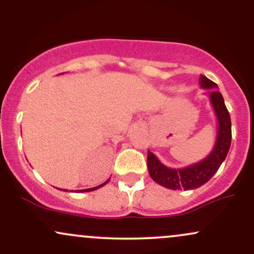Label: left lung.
<instances>
[{
	"mask_svg": "<svg viewBox=\"0 0 254 254\" xmlns=\"http://www.w3.org/2000/svg\"><path fill=\"white\" fill-rule=\"evenodd\" d=\"M199 84L206 92L217 121L216 142L214 148L205 159L196 164L183 168L167 167L157 159L155 154L148 150L147 166L151 179L171 190H193L208 183L222 165L229 151L232 142V123L222 94L218 92V87L208 77L200 75Z\"/></svg>",
	"mask_w": 254,
	"mask_h": 254,
	"instance_id": "obj_1",
	"label": "left lung"
}]
</instances>
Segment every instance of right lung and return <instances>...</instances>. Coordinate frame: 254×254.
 I'll use <instances>...</instances> for the list:
<instances>
[{
	"label": "right lung",
	"mask_w": 254,
	"mask_h": 254,
	"mask_svg": "<svg viewBox=\"0 0 254 254\" xmlns=\"http://www.w3.org/2000/svg\"><path fill=\"white\" fill-rule=\"evenodd\" d=\"M110 182V179H107L106 180V182H105V183H103V184H101V185H99V186H95V188H92V189H84V190H75L74 192H89V191H94V190H98V189H100V188H103V186L104 185H106V184L107 183H109ZM61 190H62V189H61ZM62 191H68V190H64V189H63V190ZM71 192H72V190H71Z\"/></svg>",
	"instance_id": "add662e5"
}]
</instances>
